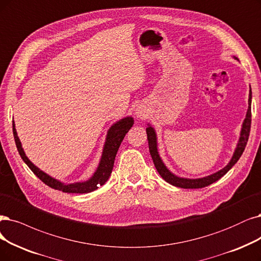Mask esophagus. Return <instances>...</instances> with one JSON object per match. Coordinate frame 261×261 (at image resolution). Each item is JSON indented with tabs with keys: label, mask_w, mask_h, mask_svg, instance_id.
Instances as JSON below:
<instances>
[{
	"label": "esophagus",
	"mask_w": 261,
	"mask_h": 261,
	"mask_svg": "<svg viewBox=\"0 0 261 261\" xmlns=\"http://www.w3.org/2000/svg\"><path fill=\"white\" fill-rule=\"evenodd\" d=\"M139 116H141V115H139Z\"/></svg>",
	"instance_id": "obj_1"
}]
</instances>
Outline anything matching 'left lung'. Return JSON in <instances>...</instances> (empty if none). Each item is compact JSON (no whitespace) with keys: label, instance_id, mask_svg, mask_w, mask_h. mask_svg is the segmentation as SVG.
Masks as SVG:
<instances>
[{"label":"left lung","instance_id":"left-lung-1","mask_svg":"<svg viewBox=\"0 0 261 261\" xmlns=\"http://www.w3.org/2000/svg\"><path fill=\"white\" fill-rule=\"evenodd\" d=\"M237 59V58H236ZM250 105H252V90H249V95H248V110L246 113V118L244 119V122L242 124V130H241V136L240 140L238 143V146L234 150V153L232 158H231L230 162L228 165L221 169L220 171L214 173V174L202 177V178H196V179H191V178H182L178 177L176 175L171 173L167 167L165 166V163L162 162L158 149H157V137H156V132L151 128L150 125L148 128H146V133H147V140H148V145H149V151H150V156L152 158L153 165H155L158 173L160 176L168 181L169 184L180 187V188H186V189H196V188H203L205 186H208L211 184H213L214 181L218 180L220 177H223L226 173L232 168L238 160L240 159L241 155H242L245 146L248 141L249 137V131H250V123H252V109H250Z\"/></svg>","mask_w":261,"mask_h":261}]
</instances>
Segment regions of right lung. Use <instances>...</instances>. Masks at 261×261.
<instances>
[{
    "instance_id": "add662e5",
    "label": "right lung",
    "mask_w": 261,
    "mask_h": 261,
    "mask_svg": "<svg viewBox=\"0 0 261 261\" xmlns=\"http://www.w3.org/2000/svg\"><path fill=\"white\" fill-rule=\"evenodd\" d=\"M133 123H134V120L132 117H125L112 125L108 132V137H106L101 161L99 163L98 169H96V171L94 172L93 176L87 181L74 182V184H63V182L57 180L56 178H53L51 176L44 173L42 170L35 167L33 163L28 159V157L25 156V153L23 151V148L21 146L20 140H19L17 136V131L15 128L14 121H13V133H14V139L16 142V146H17L19 155H20L22 160L25 162V165L31 169V171L34 173V174L43 182H45L47 186H49L57 190H61L63 192H69V194H87V192H91L95 189H98L100 186L104 185L105 181L109 179L114 167L116 153L118 151V148L120 146L124 136L131 129Z\"/></svg>"
}]
</instances>
